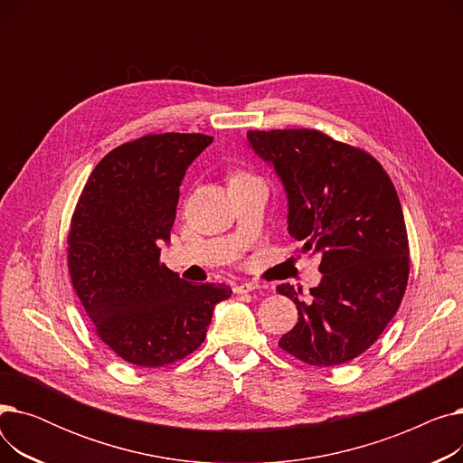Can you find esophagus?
I'll use <instances>...</instances> for the list:
<instances>
[{
    "label": "esophagus",
    "mask_w": 463,
    "mask_h": 463,
    "mask_svg": "<svg viewBox=\"0 0 463 463\" xmlns=\"http://www.w3.org/2000/svg\"><path fill=\"white\" fill-rule=\"evenodd\" d=\"M255 288H259L257 283H253V281H244V283H240V285L234 287V293H236V295H246V293H251V290H255Z\"/></svg>",
    "instance_id": "obj_1"
}]
</instances>
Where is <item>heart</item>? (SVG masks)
I'll return each mask as SVG.
<instances>
[{
  "label": "heart",
  "mask_w": 463,
  "mask_h": 463,
  "mask_svg": "<svg viewBox=\"0 0 463 463\" xmlns=\"http://www.w3.org/2000/svg\"><path fill=\"white\" fill-rule=\"evenodd\" d=\"M246 176H248V175H244V173H234V175L231 176V182H232V180H240V178H246Z\"/></svg>",
  "instance_id": "obj_1"
}]
</instances>
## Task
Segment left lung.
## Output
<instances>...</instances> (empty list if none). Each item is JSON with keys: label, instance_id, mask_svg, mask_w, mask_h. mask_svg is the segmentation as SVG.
<instances>
[{"label": "left lung", "instance_id": "1", "mask_svg": "<svg viewBox=\"0 0 463 463\" xmlns=\"http://www.w3.org/2000/svg\"><path fill=\"white\" fill-rule=\"evenodd\" d=\"M250 148L274 168L287 197V231L317 255L321 283L278 293L298 307L279 347L311 366L345 364L392 321L409 278L398 193L366 152L313 129L250 131Z\"/></svg>", "mask_w": 463, "mask_h": 463}]
</instances>
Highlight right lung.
<instances>
[{
  "label": "right lung",
  "mask_w": 463,
  "mask_h": 463,
  "mask_svg": "<svg viewBox=\"0 0 463 463\" xmlns=\"http://www.w3.org/2000/svg\"><path fill=\"white\" fill-rule=\"evenodd\" d=\"M212 137L146 135L107 154L72 213L69 272L103 342L129 364L159 368L206 337L229 285H193L159 262L170 241L180 185Z\"/></svg>",
  "instance_id": "right-lung-1"
}]
</instances>
